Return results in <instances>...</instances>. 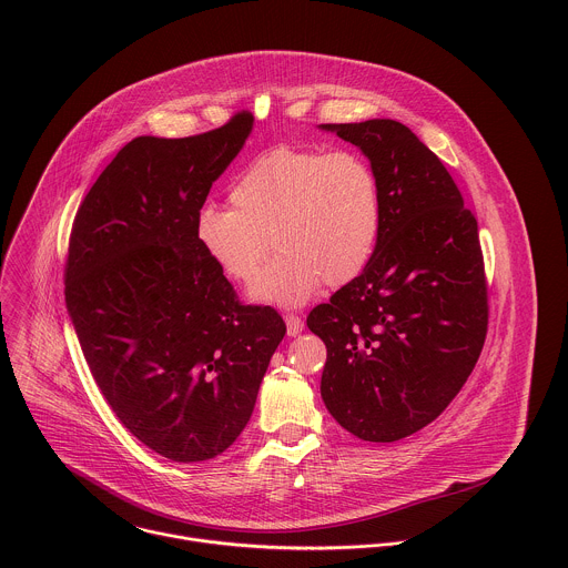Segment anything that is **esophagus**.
I'll list each match as a JSON object with an SVG mask.
<instances>
[{
  "instance_id": "obj_1",
  "label": "esophagus",
  "mask_w": 568,
  "mask_h": 568,
  "mask_svg": "<svg viewBox=\"0 0 568 568\" xmlns=\"http://www.w3.org/2000/svg\"><path fill=\"white\" fill-rule=\"evenodd\" d=\"M284 322H286V329H288V336H297V334L302 332V327H304V322H302V317H297V315H284Z\"/></svg>"
}]
</instances>
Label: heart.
<instances>
[{"mask_svg": "<svg viewBox=\"0 0 568 568\" xmlns=\"http://www.w3.org/2000/svg\"><path fill=\"white\" fill-rule=\"evenodd\" d=\"M234 210L205 205L194 241L230 280L248 282L271 251L282 255L251 284V297L300 306L325 282L345 286L369 264L383 227L381 181L354 151L275 146L230 187Z\"/></svg>", "mask_w": 568, "mask_h": 568, "instance_id": "obj_1", "label": "heart"}]
</instances>
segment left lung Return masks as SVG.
<instances>
[{
	"label": "left lung",
	"mask_w": 568,
	"mask_h": 568,
	"mask_svg": "<svg viewBox=\"0 0 568 568\" xmlns=\"http://www.w3.org/2000/svg\"><path fill=\"white\" fill-rule=\"evenodd\" d=\"M374 165L383 227L365 271L311 311L327 347L322 398L365 442H396L459 394L484 349L477 219L439 158L396 120L322 124Z\"/></svg>",
	"instance_id": "8db88e82"
}]
</instances>
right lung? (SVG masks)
I'll use <instances>...</instances> for the list:
<instances>
[{
	"label": "right lung",
	"instance_id": "add662e5",
	"mask_svg": "<svg viewBox=\"0 0 568 568\" xmlns=\"http://www.w3.org/2000/svg\"><path fill=\"white\" fill-rule=\"evenodd\" d=\"M253 129L129 142L77 212L65 304L84 361L118 419L165 459L192 464L243 433L286 324L244 306L194 241L212 183Z\"/></svg>",
	"mask_w": 568,
	"mask_h": 568
}]
</instances>
